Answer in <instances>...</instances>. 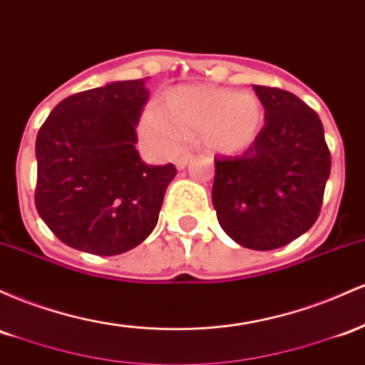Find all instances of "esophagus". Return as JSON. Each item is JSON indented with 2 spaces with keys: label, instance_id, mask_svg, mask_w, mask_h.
I'll list each match as a JSON object with an SVG mask.
<instances>
[{
  "label": "esophagus",
  "instance_id": "34e87169",
  "mask_svg": "<svg viewBox=\"0 0 365 365\" xmlns=\"http://www.w3.org/2000/svg\"><path fill=\"white\" fill-rule=\"evenodd\" d=\"M190 160H191V155H182V157H179L178 160H175V167H178L179 170H182Z\"/></svg>",
  "mask_w": 365,
  "mask_h": 365
}]
</instances>
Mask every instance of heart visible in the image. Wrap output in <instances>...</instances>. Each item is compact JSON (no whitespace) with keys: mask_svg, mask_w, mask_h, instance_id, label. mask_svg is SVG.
Wrapping results in <instances>:
<instances>
[{"mask_svg":"<svg viewBox=\"0 0 365 365\" xmlns=\"http://www.w3.org/2000/svg\"><path fill=\"white\" fill-rule=\"evenodd\" d=\"M167 110L150 103L141 117V134L162 153L181 150L184 139H202L215 153H241L259 138L264 108L252 93L215 86H181L167 94Z\"/></svg>","mask_w":365,"mask_h":365,"instance_id":"1","label":"heart"}]
</instances>
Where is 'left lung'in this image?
I'll return each mask as SVG.
<instances>
[{
    "label": "left lung",
    "mask_w": 365,
    "mask_h": 365,
    "mask_svg": "<svg viewBox=\"0 0 365 365\" xmlns=\"http://www.w3.org/2000/svg\"><path fill=\"white\" fill-rule=\"evenodd\" d=\"M265 125L236 158H217L212 202L217 220L241 247L274 250L317 220L331 153L317 113L293 93L253 86Z\"/></svg>",
    "instance_id": "left-lung-1"
}]
</instances>
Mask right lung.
Masks as SVG:
<instances>
[{"instance_id":"obj_1","label":"right lung","mask_w":365,"mask_h":365,"mask_svg":"<svg viewBox=\"0 0 365 365\" xmlns=\"http://www.w3.org/2000/svg\"><path fill=\"white\" fill-rule=\"evenodd\" d=\"M148 98L145 79L117 81L65 98L41 125L36 208L68 247L118 255L157 226L178 170L139 157L136 125Z\"/></svg>"}]
</instances>
